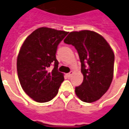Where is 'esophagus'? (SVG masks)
I'll return each mask as SVG.
<instances>
[{
  "mask_svg": "<svg viewBox=\"0 0 129 129\" xmlns=\"http://www.w3.org/2000/svg\"><path fill=\"white\" fill-rule=\"evenodd\" d=\"M73 74V71H71L70 73H68V74H67V76H68V78H71Z\"/></svg>",
  "mask_w": 129,
  "mask_h": 129,
  "instance_id": "obj_1",
  "label": "esophagus"
}]
</instances>
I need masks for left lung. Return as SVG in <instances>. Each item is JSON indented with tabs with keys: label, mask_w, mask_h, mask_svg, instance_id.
I'll return each instance as SVG.
<instances>
[{
	"label": "left lung",
	"mask_w": 129,
	"mask_h": 129,
	"mask_svg": "<svg viewBox=\"0 0 129 129\" xmlns=\"http://www.w3.org/2000/svg\"><path fill=\"white\" fill-rule=\"evenodd\" d=\"M64 42L76 48L81 63L83 81L76 87L83 102L98 100L108 90L113 79L114 54L105 38L90 30L70 32Z\"/></svg>",
	"instance_id": "8db88e82"
}]
</instances>
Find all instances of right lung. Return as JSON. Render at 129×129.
Here are the masks:
<instances>
[{
	"label": "right lung",
	"instance_id": "right-lung-1",
	"mask_svg": "<svg viewBox=\"0 0 129 129\" xmlns=\"http://www.w3.org/2000/svg\"><path fill=\"white\" fill-rule=\"evenodd\" d=\"M68 32L48 27L37 29L21 46L17 60L18 78L22 89L37 102L51 100L58 92L63 74L58 72L56 58L58 45ZM53 64L51 72L48 68Z\"/></svg>",
	"mask_w": 129,
	"mask_h": 129
}]
</instances>
